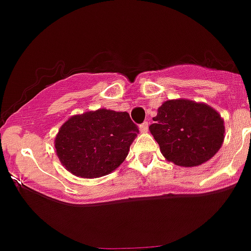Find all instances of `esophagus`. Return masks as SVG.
Returning <instances> with one entry per match:
<instances>
[{"instance_id": "1", "label": "esophagus", "mask_w": 251, "mask_h": 251, "mask_svg": "<svg viewBox=\"0 0 251 251\" xmlns=\"http://www.w3.org/2000/svg\"><path fill=\"white\" fill-rule=\"evenodd\" d=\"M148 128H149V123H148V121H145V123H143L140 125V131L141 132H147Z\"/></svg>"}]
</instances>
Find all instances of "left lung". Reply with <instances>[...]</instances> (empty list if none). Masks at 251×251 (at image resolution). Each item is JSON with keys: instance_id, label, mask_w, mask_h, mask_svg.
<instances>
[{"instance_id": "8db88e82", "label": "left lung", "mask_w": 251, "mask_h": 251, "mask_svg": "<svg viewBox=\"0 0 251 251\" xmlns=\"http://www.w3.org/2000/svg\"><path fill=\"white\" fill-rule=\"evenodd\" d=\"M149 130L164 158L179 167L210 160L224 143L225 126L216 110L189 100H169L158 108Z\"/></svg>"}]
</instances>
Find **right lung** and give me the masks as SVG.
Wrapping results in <instances>:
<instances>
[{
  "label": "right lung",
  "mask_w": 251,
  "mask_h": 251,
  "mask_svg": "<svg viewBox=\"0 0 251 251\" xmlns=\"http://www.w3.org/2000/svg\"><path fill=\"white\" fill-rule=\"evenodd\" d=\"M138 132L127 112L100 108L67 120L54 145L67 171L77 177L99 178L125 160Z\"/></svg>",
  "instance_id": "obj_1"
}]
</instances>
